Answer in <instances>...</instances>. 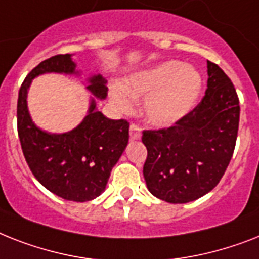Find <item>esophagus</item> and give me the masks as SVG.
I'll return each instance as SVG.
<instances>
[{"mask_svg": "<svg viewBox=\"0 0 259 259\" xmlns=\"http://www.w3.org/2000/svg\"><path fill=\"white\" fill-rule=\"evenodd\" d=\"M129 133L132 140H141V129L137 125H130Z\"/></svg>", "mask_w": 259, "mask_h": 259, "instance_id": "obj_1", "label": "esophagus"}]
</instances>
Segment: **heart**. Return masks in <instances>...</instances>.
Listing matches in <instances>:
<instances>
[{"mask_svg":"<svg viewBox=\"0 0 259 259\" xmlns=\"http://www.w3.org/2000/svg\"><path fill=\"white\" fill-rule=\"evenodd\" d=\"M122 89L111 88L110 98L121 111L132 109V98H144L145 119L167 127L186 117L202 90V77L182 61H163L123 79Z\"/></svg>","mask_w":259,"mask_h":259,"instance_id":"1","label":"heart"}]
</instances>
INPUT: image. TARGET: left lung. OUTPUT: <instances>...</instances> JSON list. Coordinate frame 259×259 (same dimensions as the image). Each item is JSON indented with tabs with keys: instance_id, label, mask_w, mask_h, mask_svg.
Returning a JSON list of instances; mask_svg holds the SVG:
<instances>
[{
	"instance_id": "8db88e82",
	"label": "left lung",
	"mask_w": 259,
	"mask_h": 259,
	"mask_svg": "<svg viewBox=\"0 0 259 259\" xmlns=\"http://www.w3.org/2000/svg\"><path fill=\"white\" fill-rule=\"evenodd\" d=\"M207 89L195 109L174 126L145 130L146 186L157 198L188 203L213 190L235 148L239 101L225 71L207 61Z\"/></svg>"
}]
</instances>
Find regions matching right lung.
Wrapping results in <instances>:
<instances>
[{
    "label": "right lung",
    "mask_w": 259,
    "mask_h": 259,
    "mask_svg": "<svg viewBox=\"0 0 259 259\" xmlns=\"http://www.w3.org/2000/svg\"><path fill=\"white\" fill-rule=\"evenodd\" d=\"M46 73L81 75L73 54H58L39 62L21 85L17 104L18 137L25 159L39 184L61 198L86 202L105 191L111 169L129 141V123L110 119L98 110L108 96L101 74L86 78L89 109L81 122L66 133H49L35 125L27 108V93L35 77Z\"/></svg>",
    "instance_id": "obj_1"
}]
</instances>
